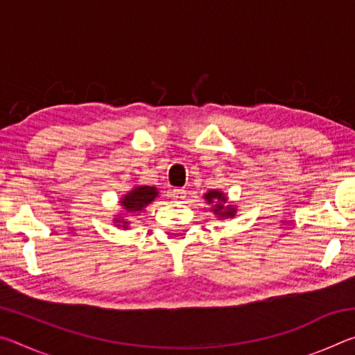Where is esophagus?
<instances>
[{"instance_id": "1", "label": "esophagus", "mask_w": 355, "mask_h": 355, "mask_svg": "<svg viewBox=\"0 0 355 355\" xmlns=\"http://www.w3.org/2000/svg\"><path fill=\"white\" fill-rule=\"evenodd\" d=\"M186 197V191L184 189H172L171 191V199L175 200V202H182L184 200Z\"/></svg>"}]
</instances>
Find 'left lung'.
Masks as SVG:
<instances>
[{"mask_svg":"<svg viewBox=\"0 0 355 355\" xmlns=\"http://www.w3.org/2000/svg\"><path fill=\"white\" fill-rule=\"evenodd\" d=\"M218 200H220L219 202H217ZM205 200L208 203H213V202L216 203L213 211H214V214H218L219 218H233V216H235V208L224 207V203L227 202V199L224 197V194H222V192L209 191L208 194L205 196Z\"/></svg>","mask_w":355,"mask_h":355,"instance_id":"8db88e82","label":"left lung"}]
</instances>
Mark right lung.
Here are the masks:
<instances>
[{"instance_id": "add662e5", "label": "right lung", "mask_w": 355, "mask_h": 355, "mask_svg": "<svg viewBox=\"0 0 355 355\" xmlns=\"http://www.w3.org/2000/svg\"><path fill=\"white\" fill-rule=\"evenodd\" d=\"M158 196L155 188H150V186H139L135 191H131L122 199V205L127 209L130 214L141 211L144 207H147L150 202H153L155 197ZM122 227H127V222H123Z\"/></svg>"}]
</instances>
